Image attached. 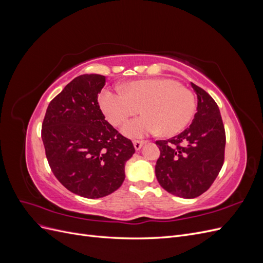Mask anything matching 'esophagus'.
Masks as SVG:
<instances>
[{"instance_id": "esophagus-1", "label": "esophagus", "mask_w": 263, "mask_h": 263, "mask_svg": "<svg viewBox=\"0 0 263 263\" xmlns=\"http://www.w3.org/2000/svg\"><path fill=\"white\" fill-rule=\"evenodd\" d=\"M145 144H146L145 140H134V147L136 150H139Z\"/></svg>"}]
</instances>
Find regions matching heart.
<instances>
[{
	"mask_svg": "<svg viewBox=\"0 0 263 263\" xmlns=\"http://www.w3.org/2000/svg\"><path fill=\"white\" fill-rule=\"evenodd\" d=\"M122 91L104 90L99 102L114 126L124 124L140 108L145 112L123 127L128 137H144L160 129L164 135H174L185 128L195 113L193 93L171 79L132 81Z\"/></svg>",
	"mask_w": 263,
	"mask_h": 263,
	"instance_id": "obj_1",
	"label": "heart"
}]
</instances>
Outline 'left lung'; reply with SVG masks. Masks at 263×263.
<instances>
[{"instance_id": "1", "label": "left lung", "mask_w": 263, "mask_h": 263, "mask_svg": "<svg viewBox=\"0 0 263 263\" xmlns=\"http://www.w3.org/2000/svg\"><path fill=\"white\" fill-rule=\"evenodd\" d=\"M197 95V112L185 130L157 140L160 157L157 180L166 192L194 198L208 191L224 163L226 135L216 102L202 87L191 83Z\"/></svg>"}]
</instances>
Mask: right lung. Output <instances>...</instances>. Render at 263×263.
I'll return each instance as SVG.
<instances>
[{
	"instance_id": "1",
	"label": "right lung",
	"mask_w": 263,
	"mask_h": 263,
	"mask_svg": "<svg viewBox=\"0 0 263 263\" xmlns=\"http://www.w3.org/2000/svg\"><path fill=\"white\" fill-rule=\"evenodd\" d=\"M105 77L82 74L50 103L42 126L46 157L54 177L71 192L86 198L113 193L125 180V163L135 154L103 115L98 95Z\"/></svg>"
}]
</instances>
